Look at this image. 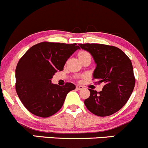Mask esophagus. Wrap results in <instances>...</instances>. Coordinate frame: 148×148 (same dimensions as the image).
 Returning a JSON list of instances; mask_svg holds the SVG:
<instances>
[{
  "label": "esophagus",
  "mask_w": 148,
  "mask_h": 148,
  "mask_svg": "<svg viewBox=\"0 0 148 148\" xmlns=\"http://www.w3.org/2000/svg\"><path fill=\"white\" fill-rule=\"evenodd\" d=\"M83 87L82 85H77L76 86V89H77V90H82V89H83Z\"/></svg>",
  "instance_id": "esophagus-1"
}]
</instances>
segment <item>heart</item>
I'll list each match as a JSON object with an SVG mask.
<instances>
[{
	"instance_id": "1",
	"label": "heart",
	"mask_w": 148,
	"mask_h": 148,
	"mask_svg": "<svg viewBox=\"0 0 148 148\" xmlns=\"http://www.w3.org/2000/svg\"><path fill=\"white\" fill-rule=\"evenodd\" d=\"M86 55H89V53L87 52H81L79 53V57H81V56H84Z\"/></svg>"
}]
</instances>
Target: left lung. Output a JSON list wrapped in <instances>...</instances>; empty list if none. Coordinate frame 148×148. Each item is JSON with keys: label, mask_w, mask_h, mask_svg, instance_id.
<instances>
[{"label": "left lung", "mask_w": 148, "mask_h": 148, "mask_svg": "<svg viewBox=\"0 0 148 148\" xmlns=\"http://www.w3.org/2000/svg\"><path fill=\"white\" fill-rule=\"evenodd\" d=\"M91 54L96 64L93 78L104 84L97 92L89 89L90 96L84 101L87 108L101 117L120 110L132 95L135 77L132 61L119 48L103 44H78Z\"/></svg>", "instance_id": "obj_1"}]
</instances>
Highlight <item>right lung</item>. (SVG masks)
Returning a JSON list of instances; mask_svg holds the SVG:
<instances>
[{
    "mask_svg": "<svg viewBox=\"0 0 148 148\" xmlns=\"http://www.w3.org/2000/svg\"><path fill=\"white\" fill-rule=\"evenodd\" d=\"M79 47L76 43L42 42L31 47L18 62L15 71L16 91L29 112L41 117L52 116L61 109L75 85L52 83L53 75L64 70L66 61Z\"/></svg>",
    "mask_w": 148,
    "mask_h": 148,
    "instance_id": "right-lung-1",
    "label": "right lung"
}]
</instances>
